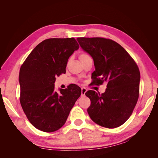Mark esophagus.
<instances>
[{"label": "esophagus", "mask_w": 158, "mask_h": 158, "mask_svg": "<svg viewBox=\"0 0 158 158\" xmlns=\"http://www.w3.org/2000/svg\"><path fill=\"white\" fill-rule=\"evenodd\" d=\"M86 92H87V89L86 88H84V87L82 88V95H85V93H86Z\"/></svg>", "instance_id": "34e87169"}]
</instances>
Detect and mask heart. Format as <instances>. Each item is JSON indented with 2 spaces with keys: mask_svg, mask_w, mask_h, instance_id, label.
<instances>
[{
  "mask_svg": "<svg viewBox=\"0 0 158 158\" xmlns=\"http://www.w3.org/2000/svg\"><path fill=\"white\" fill-rule=\"evenodd\" d=\"M89 56L88 55H87L86 53H82L80 55V60H82L85 59L87 58H89Z\"/></svg>",
  "mask_w": 158,
  "mask_h": 158,
  "instance_id": "heart-1",
  "label": "heart"
}]
</instances>
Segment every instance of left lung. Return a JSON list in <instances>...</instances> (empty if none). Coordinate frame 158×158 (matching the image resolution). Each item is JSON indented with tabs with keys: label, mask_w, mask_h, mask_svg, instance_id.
Listing matches in <instances>:
<instances>
[{
	"label": "left lung",
	"mask_w": 158,
	"mask_h": 158,
	"mask_svg": "<svg viewBox=\"0 0 158 158\" xmlns=\"http://www.w3.org/2000/svg\"><path fill=\"white\" fill-rule=\"evenodd\" d=\"M80 46L92 57L95 84H107L100 94L89 90L88 113L98 125L109 128L122 125L131 117L139 95L140 74L132 57L111 40L102 37H78Z\"/></svg>",
	"instance_id": "8db88e82"
}]
</instances>
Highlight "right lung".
<instances>
[{"mask_svg":"<svg viewBox=\"0 0 158 158\" xmlns=\"http://www.w3.org/2000/svg\"><path fill=\"white\" fill-rule=\"evenodd\" d=\"M79 49L74 38H51L38 44L22 65L19 74L20 103L31 125L51 132L66 123L81 95L76 85L55 90L56 76L66 73L69 57Z\"/></svg>","mask_w":158,"mask_h":158,"instance_id":"1","label":"right lung"}]
</instances>
